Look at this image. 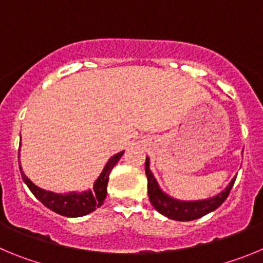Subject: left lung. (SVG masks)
I'll list each match as a JSON object with an SVG mask.
<instances>
[{"mask_svg": "<svg viewBox=\"0 0 263 263\" xmlns=\"http://www.w3.org/2000/svg\"><path fill=\"white\" fill-rule=\"evenodd\" d=\"M145 174L146 178H148L149 200H151L153 207L164 216L173 220H178V221H190V220L199 219V217L215 211L228 198L231 189L233 187V183L236 181V178L232 179L231 183L214 198L204 200H194V202H182V200L173 199L169 195L161 191V189L158 187L157 181H156L153 174L151 173V169H149L148 157L145 160Z\"/></svg>", "mask_w": 263, "mask_h": 263, "instance_id": "obj_1", "label": "left lung"}]
</instances>
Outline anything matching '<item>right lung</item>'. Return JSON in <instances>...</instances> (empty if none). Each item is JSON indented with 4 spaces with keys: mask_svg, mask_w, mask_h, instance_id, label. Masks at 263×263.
I'll use <instances>...</instances> for the list:
<instances>
[{
    "mask_svg": "<svg viewBox=\"0 0 263 263\" xmlns=\"http://www.w3.org/2000/svg\"><path fill=\"white\" fill-rule=\"evenodd\" d=\"M123 156V152L118 153V155L112 156L106 164L105 169L101 173V176L98 177L91 190L84 191V193H70V194H55L51 191H46L35 186L27 177L25 176V173L21 169V176H22L23 182L27 184V187L30 189L32 194L35 195L37 200L43 203L47 208H49L51 211L56 212V214L61 215V216L67 217H79L84 216V215L90 214L96 210L97 207L102 204L103 200L107 194V182L108 176H110L112 167L117 165L118 161Z\"/></svg>",
    "mask_w": 263,
    "mask_h": 263,
    "instance_id": "obj_1",
    "label": "right lung"
}]
</instances>
